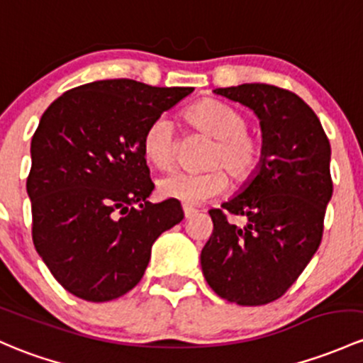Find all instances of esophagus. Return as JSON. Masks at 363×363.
I'll use <instances>...</instances> for the list:
<instances>
[{
  "label": "esophagus",
  "instance_id": "1",
  "mask_svg": "<svg viewBox=\"0 0 363 363\" xmlns=\"http://www.w3.org/2000/svg\"><path fill=\"white\" fill-rule=\"evenodd\" d=\"M182 211H184V217L186 219H189V217H193L194 213H196L198 211L194 207H189V205H184V207H182Z\"/></svg>",
  "mask_w": 363,
  "mask_h": 363
}]
</instances>
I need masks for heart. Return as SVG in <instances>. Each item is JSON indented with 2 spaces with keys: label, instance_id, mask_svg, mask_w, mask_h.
<instances>
[{
  "label": "heart",
  "instance_id": "heart-1",
  "mask_svg": "<svg viewBox=\"0 0 363 363\" xmlns=\"http://www.w3.org/2000/svg\"><path fill=\"white\" fill-rule=\"evenodd\" d=\"M186 120L198 132L213 139L205 165L211 170H175L160 179L162 196L186 205H198L226 189L230 174L235 182H247L255 175L262 162V139L249 130V118L240 109L216 99H203L186 111ZM144 155L152 165L169 169L175 160V133L169 118L152 120L144 132Z\"/></svg>",
  "mask_w": 363,
  "mask_h": 363
}]
</instances>
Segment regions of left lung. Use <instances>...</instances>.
Instances as JSON below:
<instances>
[{
  "instance_id": "obj_1",
  "label": "left lung",
  "mask_w": 363,
  "mask_h": 363,
  "mask_svg": "<svg viewBox=\"0 0 363 363\" xmlns=\"http://www.w3.org/2000/svg\"><path fill=\"white\" fill-rule=\"evenodd\" d=\"M259 118L262 162L238 194L212 208L213 231L201 250L211 289L240 306L278 299L318 250L333 196L330 144L313 109L292 91L264 83L216 89ZM224 211L247 217L240 228Z\"/></svg>"
}]
</instances>
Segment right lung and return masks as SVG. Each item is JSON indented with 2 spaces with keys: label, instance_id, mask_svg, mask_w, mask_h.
<instances>
[{
  "label": "right lung",
  "instance_id": "add662e5",
  "mask_svg": "<svg viewBox=\"0 0 363 363\" xmlns=\"http://www.w3.org/2000/svg\"><path fill=\"white\" fill-rule=\"evenodd\" d=\"M191 91L102 79L62 94L41 116L28 177L33 242L72 296L104 303L132 291L155 240L184 219L177 200L147 201L155 184L143 139Z\"/></svg>",
  "mask_w": 363,
  "mask_h": 363
}]
</instances>
